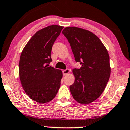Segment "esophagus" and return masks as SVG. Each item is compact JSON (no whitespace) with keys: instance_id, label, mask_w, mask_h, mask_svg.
<instances>
[{"instance_id":"34e87169","label":"esophagus","mask_w":130,"mask_h":130,"mask_svg":"<svg viewBox=\"0 0 130 130\" xmlns=\"http://www.w3.org/2000/svg\"><path fill=\"white\" fill-rule=\"evenodd\" d=\"M62 72H63V75H66L67 74H68L70 73V70H69L68 68H67L66 70H64Z\"/></svg>"}]
</instances>
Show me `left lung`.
<instances>
[{
    "mask_svg": "<svg viewBox=\"0 0 130 130\" xmlns=\"http://www.w3.org/2000/svg\"><path fill=\"white\" fill-rule=\"evenodd\" d=\"M76 62L80 68L73 71L75 81L70 86L73 98L83 104H89L99 97L110 75L107 50L95 34L76 27L64 29Z\"/></svg>",
    "mask_w": 130,
    "mask_h": 130,
    "instance_id": "left-lung-1",
    "label": "left lung"
}]
</instances>
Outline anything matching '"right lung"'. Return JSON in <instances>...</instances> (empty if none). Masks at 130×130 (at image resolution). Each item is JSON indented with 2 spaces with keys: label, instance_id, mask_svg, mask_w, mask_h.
<instances>
[{
  "label": "right lung",
  "instance_id": "obj_1",
  "mask_svg": "<svg viewBox=\"0 0 130 130\" xmlns=\"http://www.w3.org/2000/svg\"><path fill=\"white\" fill-rule=\"evenodd\" d=\"M63 27L52 25L38 31L21 52L19 76L27 95L39 103L50 101L56 95L62 78L61 70L49 66L54 42Z\"/></svg>",
  "mask_w": 130,
  "mask_h": 130
}]
</instances>
